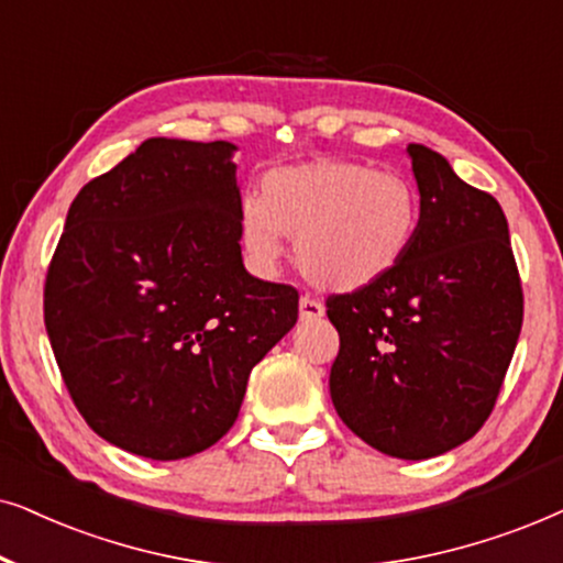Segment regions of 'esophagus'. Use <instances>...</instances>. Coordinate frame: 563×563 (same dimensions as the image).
I'll return each mask as SVG.
<instances>
[{"instance_id": "1", "label": "esophagus", "mask_w": 563, "mask_h": 563, "mask_svg": "<svg viewBox=\"0 0 563 563\" xmlns=\"http://www.w3.org/2000/svg\"><path fill=\"white\" fill-rule=\"evenodd\" d=\"M298 309H301V321H317L324 317V306H321V301H317V298H311V296H301Z\"/></svg>"}]
</instances>
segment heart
I'll return each mask as SVG.
<instances>
[{
  "label": "heart",
  "mask_w": 563,
  "mask_h": 563,
  "mask_svg": "<svg viewBox=\"0 0 563 563\" xmlns=\"http://www.w3.org/2000/svg\"><path fill=\"white\" fill-rule=\"evenodd\" d=\"M419 229V195L394 172L360 162L317 159L275 169L262 198L242 206V239L260 265L273 267L283 236L313 286L352 294L376 286L407 257Z\"/></svg>",
  "instance_id": "obj_1"
}]
</instances>
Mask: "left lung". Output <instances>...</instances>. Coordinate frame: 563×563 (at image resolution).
Listing matches in <instances>:
<instances>
[{
  "label": "left lung",
  "mask_w": 563,
  "mask_h": 563,
  "mask_svg": "<svg viewBox=\"0 0 563 563\" xmlns=\"http://www.w3.org/2000/svg\"><path fill=\"white\" fill-rule=\"evenodd\" d=\"M419 229L376 286L327 298L340 332L329 394L342 422L404 461L443 455L482 430L522 327L507 219L445 156L409 144Z\"/></svg>",
  "instance_id": "left-lung-1"
}]
</instances>
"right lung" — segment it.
I'll return each mask as SVG.
<instances>
[{
  "label": "right lung",
  "instance_id": "obj_1",
  "mask_svg": "<svg viewBox=\"0 0 563 563\" xmlns=\"http://www.w3.org/2000/svg\"><path fill=\"white\" fill-rule=\"evenodd\" d=\"M234 152L144 141L81 187L48 265L43 319L74 407L152 461L219 443L298 319L294 286L244 269Z\"/></svg>",
  "mask_w": 563,
  "mask_h": 563
}]
</instances>
